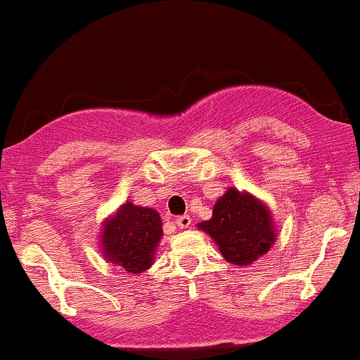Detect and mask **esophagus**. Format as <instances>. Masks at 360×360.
Masks as SVG:
<instances>
[{"label":"esophagus","mask_w":360,"mask_h":360,"mask_svg":"<svg viewBox=\"0 0 360 360\" xmlns=\"http://www.w3.org/2000/svg\"><path fill=\"white\" fill-rule=\"evenodd\" d=\"M174 224H176V227H180V229H187L191 225V218L187 214L178 216V218L174 219Z\"/></svg>","instance_id":"esophagus-1"}]
</instances>
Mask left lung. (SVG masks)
<instances>
[{"label":"left lung","mask_w":360,"mask_h":360,"mask_svg":"<svg viewBox=\"0 0 360 360\" xmlns=\"http://www.w3.org/2000/svg\"><path fill=\"white\" fill-rule=\"evenodd\" d=\"M218 245L221 256L238 266H249L269 252L276 227L265 203L234 187L212 209V218L198 224Z\"/></svg>","instance_id":"left-lung-1"}]
</instances>
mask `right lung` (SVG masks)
Segmentation results:
<instances>
[{
  "mask_svg": "<svg viewBox=\"0 0 360 360\" xmlns=\"http://www.w3.org/2000/svg\"><path fill=\"white\" fill-rule=\"evenodd\" d=\"M160 238V214L151 207L126 202L104 221L101 247L108 263L122 266L131 274H141L155 262Z\"/></svg>",
  "mask_w": 360,
  "mask_h": 360,
  "instance_id": "right-lung-1",
  "label": "right lung"
}]
</instances>
